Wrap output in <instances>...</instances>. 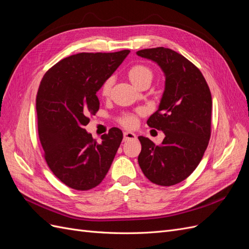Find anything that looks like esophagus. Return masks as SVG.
Masks as SVG:
<instances>
[{
  "label": "esophagus",
  "instance_id": "1",
  "mask_svg": "<svg viewBox=\"0 0 249 249\" xmlns=\"http://www.w3.org/2000/svg\"><path fill=\"white\" fill-rule=\"evenodd\" d=\"M132 139H136V134L133 132H124V141H129Z\"/></svg>",
  "mask_w": 249,
  "mask_h": 249
}]
</instances>
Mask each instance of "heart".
I'll use <instances>...</instances> for the list:
<instances>
[{"mask_svg": "<svg viewBox=\"0 0 249 249\" xmlns=\"http://www.w3.org/2000/svg\"><path fill=\"white\" fill-rule=\"evenodd\" d=\"M127 78H129L133 85L139 88L144 84H150L153 81L154 74L148 67L138 64L131 67L130 71H127ZM112 83V79H109L104 83V85L102 87V94L104 96H108L110 94ZM137 122L138 118L135 114H124L119 118V123L125 127H134L137 124Z\"/></svg>", "mask_w": 249, "mask_h": 249, "instance_id": "b5f03b06", "label": "heart"}]
</instances>
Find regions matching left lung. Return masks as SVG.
<instances>
[{
    "instance_id": "8db88e82",
    "label": "left lung",
    "mask_w": 249,
    "mask_h": 249,
    "mask_svg": "<svg viewBox=\"0 0 249 249\" xmlns=\"http://www.w3.org/2000/svg\"><path fill=\"white\" fill-rule=\"evenodd\" d=\"M136 54L159 65L165 87L158 110L147 124L161 130L160 145L139 136V166L154 184L172 186L197 167L211 136L212 96L200 71L183 55L166 48L140 50Z\"/></svg>"
}]
</instances>
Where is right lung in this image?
<instances>
[{
    "instance_id": "right-lung-1",
    "label": "right lung",
    "mask_w": 249,
    "mask_h": 249,
    "mask_svg": "<svg viewBox=\"0 0 249 249\" xmlns=\"http://www.w3.org/2000/svg\"><path fill=\"white\" fill-rule=\"evenodd\" d=\"M129 53H80L56 63L40 82L36 112L44 158L53 173L74 190L102 183L123 140V132L112 127L99 143L84 126L100 108L96 92Z\"/></svg>"
}]
</instances>
